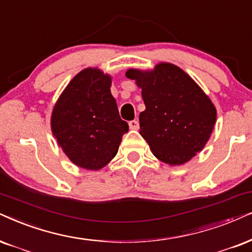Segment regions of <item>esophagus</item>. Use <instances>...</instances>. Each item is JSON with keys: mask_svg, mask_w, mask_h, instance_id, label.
Returning <instances> with one entry per match:
<instances>
[{"mask_svg": "<svg viewBox=\"0 0 252 252\" xmlns=\"http://www.w3.org/2000/svg\"><path fill=\"white\" fill-rule=\"evenodd\" d=\"M129 126H130V129H131V130H137V129L139 128L138 121H137V120L130 121V122H129Z\"/></svg>", "mask_w": 252, "mask_h": 252, "instance_id": "34e87169", "label": "esophagus"}]
</instances>
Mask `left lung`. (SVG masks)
<instances>
[{
    "instance_id": "obj_1",
    "label": "left lung",
    "mask_w": 252,
    "mask_h": 252,
    "mask_svg": "<svg viewBox=\"0 0 252 252\" xmlns=\"http://www.w3.org/2000/svg\"><path fill=\"white\" fill-rule=\"evenodd\" d=\"M126 75L142 88L145 110L139 133L152 154L163 163L181 165L201 151L214 129L216 109L195 81L168 63L151 72L129 69Z\"/></svg>"
}]
</instances>
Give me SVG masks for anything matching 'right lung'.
Wrapping results in <instances>:
<instances>
[{
  "instance_id": "1",
  "label": "right lung",
  "mask_w": 252,
  "mask_h": 252,
  "mask_svg": "<svg viewBox=\"0 0 252 252\" xmlns=\"http://www.w3.org/2000/svg\"><path fill=\"white\" fill-rule=\"evenodd\" d=\"M111 78L97 68L76 74L57 101L51 128L75 165L100 170L115 157L129 126L110 93Z\"/></svg>"
}]
</instances>
